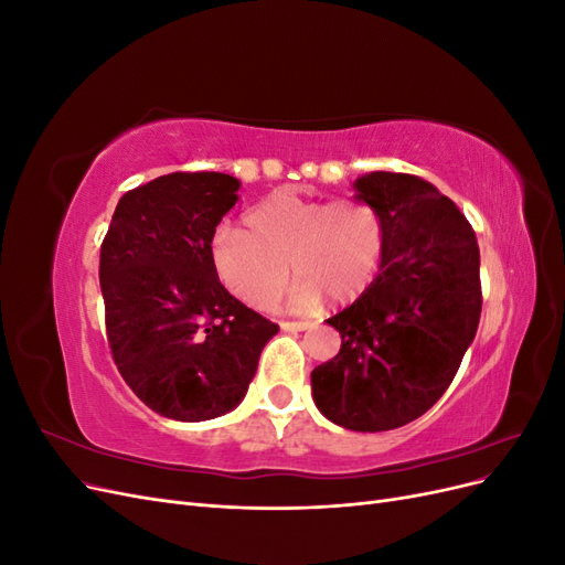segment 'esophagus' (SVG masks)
Segmentation results:
<instances>
[{
  "label": "esophagus",
  "mask_w": 565,
  "mask_h": 565,
  "mask_svg": "<svg viewBox=\"0 0 565 565\" xmlns=\"http://www.w3.org/2000/svg\"><path fill=\"white\" fill-rule=\"evenodd\" d=\"M280 328H282L285 332H303V330L313 328V324L306 322V320H282Z\"/></svg>",
  "instance_id": "34e87169"
}]
</instances>
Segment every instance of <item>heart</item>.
<instances>
[{
	"mask_svg": "<svg viewBox=\"0 0 565 565\" xmlns=\"http://www.w3.org/2000/svg\"><path fill=\"white\" fill-rule=\"evenodd\" d=\"M382 224L355 200L320 202L280 191L245 216V228L221 226L212 237V266L233 297L268 309L287 282L290 262L297 282L289 306L316 311L332 297L349 303L370 287L380 266Z\"/></svg>",
	"mask_w": 565,
	"mask_h": 565,
	"instance_id": "heart-1",
	"label": "heart"
}]
</instances>
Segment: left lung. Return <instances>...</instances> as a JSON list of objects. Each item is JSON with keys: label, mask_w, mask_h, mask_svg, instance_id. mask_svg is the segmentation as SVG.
<instances>
[{"label": "left lung", "mask_w": 565, "mask_h": 565, "mask_svg": "<svg viewBox=\"0 0 565 565\" xmlns=\"http://www.w3.org/2000/svg\"><path fill=\"white\" fill-rule=\"evenodd\" d=\"M353 191L380 216V273L328 318L341 349L311 372V391L330 422L377 434L422 417L455 380L481 320V254L465 214L429 181L370 172Z\"/></svg>", "instance_id": "1"}]
</instances>
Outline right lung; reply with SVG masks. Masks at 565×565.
<instances>
[{
	"label": "right lung",
	"instance_id": "obj_1",
	"mask_svg": "<svg viewBox=\"0 0 565 565\" xmlns=\"http://www.w3.org/2000/svg\"><path fill=\"white\" fill-rule=\"evenodd\" d=\"M241 181L174 172L119 198L100 247L113 361L158 415L204 422L231 413L278 324L218 282L212 237Z\"/></svg>",
	"mask_w": 565,
	"mask_h": 565
}]
</instances>
